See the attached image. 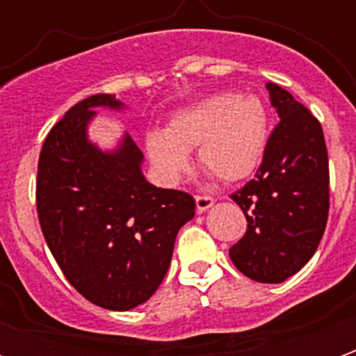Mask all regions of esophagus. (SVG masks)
Wrapping results in <instances>:
<instances>
[{"instance_id": "esophagus-1", "label": "esophagus", "mask_w": 356, "mask_h": 356, "mask_svg": "<svg viewBox=\"0 0 356 356\" xmlns=\"http://www.w3.org/2000/svg\"><path fill=\"white\" fill-rule=\"evenodd\" d=\"M213 198L211 196H206V194H198L196 196V208H198V211H206V209H209L211 206H213Z\"/></svg>"}]
</instances>
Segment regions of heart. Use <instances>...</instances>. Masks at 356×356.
<instances>
[{
    "label": "heart",
    "mask_w": 356,
    "mask_h": 356,
    "mask_svg": "<svg viewBox=\"0 0 356 356\" xmlns=\"http://www.w3.org/2000/svg\"><path fill=\"white\" fill-rule=\"evenodd\" d=\"M267 139L268 116L261 99L221 93L179 110L165 133H148L145 148L163 185L179 183L193 150L202 170L223 183H236L259 168Z\"/></svg>",
    "instance_id": "1"
}]
</instances>
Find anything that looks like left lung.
Listing matches in <instances>:
<instances>
[{"mask_svg":"<svg viewBox=\"0 0 356 356\" xmlns=\"http://www.w3.org/2000/svg\"><path fill=\"white\" fill-rule=\"evenodd\" d=\"M280 122L252 181L231 196L246 216V234L229 250L255 282L278 284L303 267L321 244L330 209L328 150L322 125L286 89L267 83Z\"/></svg>","mask_w":356,"mask_h":356,"instance_id":"8db88e82","label":"left lung"}]
</instances>
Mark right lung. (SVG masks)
<instances>
[{
	"label": "right lung",
	"instance_id": "right-lung-1",
	"mask_svg": "<svg viewBox=\"0 0 356 356\" xmlns=\"http://www.w3.org/2000/svg\"><path fill=\"white\" fill-rule=\"evenodd\" d=\"M99 106L122 110L114 95L74 104L53 125L38 162L35 204L43 236L66 280L110 311H129L158 290L194 198L150 185L143 152L125 133L114 150L88 137Z\"/></svg>",
	"mask_w": 356,
	"mask_h": 356
}]
</instances>
